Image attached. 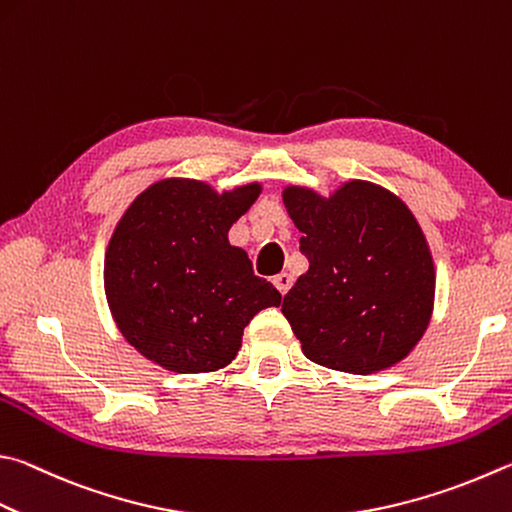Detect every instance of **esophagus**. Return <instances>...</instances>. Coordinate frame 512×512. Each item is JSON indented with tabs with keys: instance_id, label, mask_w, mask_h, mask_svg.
Wrapping results in <instances>:
<instances>
[{
	"instance_id": "obj_1",
	"label": "esophagus",
	"mask_w": 512,
	"mask_h": 512,
	"mask_svg": "<svg viewBox=\"0 0 512 512\" xmlns=\"http://www.w3.org/2000/svg\"><path fill=\"white\" fill-rule=\"evenodd\" d=\"M273 284L277 286V291H280L282 295H286V293H288V288L293 286V277L288 275V273H280V275H275V277H273Z\"/></svg>"
}]
</instances>
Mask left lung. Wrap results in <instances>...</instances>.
<instances>
[{
    "label": "left lung",
    "instance_id": "obj_1",
    "mask_svg": "<svg viewBox=\"0 0 512 512\" xmlns=\"http://www.w3.org/2000/svg\"><path fill=\"white\" fill-rule=\"evenodd\" d=\"M284 206L309 259L282 304L304 356L360 376L401 362L434 306L432 253L410 208L369 181L329 199L288 185Z\"/></svg>",
    "mask_w": 512,
    "mask_h": 512
}]
</instances>
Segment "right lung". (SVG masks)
I'll return each mask as SVG.
<instances>
[{
  "instance_id": "add662e5",
  "label": "right lung",
  "mask_w": 512,
  "mask_h": 512,
  "mask_svg": "<svg viewBox=\"0 0 512 512\" xmlns=\"http://www.w3.org/2000/svg\"><path fill=\"white\" fill-rule=\"evenodd\" d=\"M262 192L248 183L215 192L194 179H163L138 194L111 235L105 293L120 333L176 374L217 371L235 360L248 322L280 306L228 230Z\"/></svg>"
}]
</instances>
